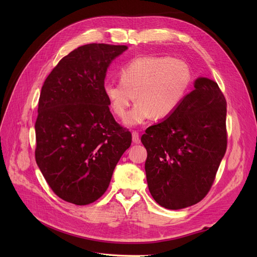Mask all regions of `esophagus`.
<instances>
[{"label": "esophagus", "mask_w": 257, "mask_h": 257, "mask_svg": "<svg viewBox=\"0 0 257 257\" xmlns=\"http://www.w3.org/2000/svg\"><path fill=\"white\" fill-rule=\"evenodd\" d=\"M132 141L134 144H140L141 139H140V133L138 131H133L132 132Z\"/></svg>", "instance_id": "esophagus-1"}]
</instances>
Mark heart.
<instances>
[{"mask_svg": "<svg viewBox=\"0 0 257 257\" xmlns=\"http://www.w3.org/2000/svg\"><path fill=\"white\" fill-rule=\"evenodd\" d=\"M119 82H106L105 96L112 112L123 118L131 102L138 103L126 123L137 125L152 114L155 118L171 115L180 105L191 85L190 66L181 59L143 56L131 60L118 72Z\"/></svg>", "mask_w": 257, "mask_h": 257, "instance_id": "b5f03b06", "label": "heart"}]
</instances>
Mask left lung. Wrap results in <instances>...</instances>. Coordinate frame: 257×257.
<instances>
[{
  "label": "left lung",
  "instance_id": "left-lung-1",
  "mask_svg": "<svg viewBox=\"0 0 257 257\" xmlns=\"http://www.w3.org/2000/svg\"><path fill=\"white\" fill-rule=\"evenodd\" d=\"M226 112L219 85L198 78L176 110L147 128V182L160 206L185 208L208 194L227 148Z\"/></svg>",
  "mask_w": 257,
  "mask_h": 257
}]
</instances>
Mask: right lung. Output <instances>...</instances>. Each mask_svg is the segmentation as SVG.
<instances>
[{
  "instance_id": "right-lung-1",
  "label": "right lung",
  "mask_w": 257,
  "mask_h": 257,
  "mask_svg": "<svg viewBox=\"0 0 257 257\" xmlns=\"http://www.w3.org/2000/svg\"><path fill=\"white\" fill-rule=\"evenodd\" d=\"M126 46L89 44L64 56L40 91L35 160L54 194L76 205L97 201L132 142L104 92L110 62Z\"/></svg>"
}]
</instances>
